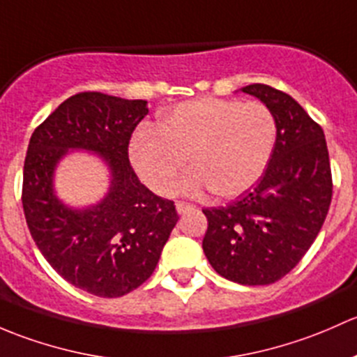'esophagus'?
Returning <instances> with one entry per match:
<instances>
[{"label": "esophagus", "instance_id": "1", "mask_svg": "<svg viewBox=\"0 0 357 357\" xmlns=\"http://www.w3.org/2000/svg\"><path fill=\"white\" fill-rule=\"evenodd\" d=\"M175 208H177L178 215H183V213H187V211H190V209H192V204L183 203V201H178V203L175 204Z\"/></svg>", "mask_w": 357, "mask_h": 357}]
</instances>
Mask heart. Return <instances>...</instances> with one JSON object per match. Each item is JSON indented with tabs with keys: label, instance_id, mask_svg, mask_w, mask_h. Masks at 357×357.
Listing matches in <instances>:
<instances>
[{
	"label": "heart",
	"instance_id": "heart-1",
	"mask_svg": "<svg viewBox=\"0 0 357 357\" xmlns=\"http://www.w3.org/2000/svg\"><path fill=\"white\" fill-rule=\"evenodd\" d=\"M275 139V116L261 102L197 99L163 113L158 128H139L128 158L142 182L163 196L174 190L189 156L194 170L180 192L211 189L218 197H235L263 175Z\"/></svg>",
	"mask_w": 357,
	"mask_h": 357
}]
</instances>
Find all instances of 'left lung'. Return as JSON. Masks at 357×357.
I'll return each mask as SVG.
<instances>
[{"instance_id": "obj_1", "label": "left lung", "mask_w": 357, "mask_h": 357, "mask_svg": "<svg viewBox=\"0 0 357 357\" xmlns=\"http://www.w3.org/2000/svg\"><path fill=\"white\" fill-rule=\"evenodd\" d=\"M241 91L273 113L275 148L256 185L234 203L203 209V251L227 280L268 285L299 263L321 230L332 201V172L325 134L296 99L264 84Z\"/></svg>"}]
</instances>
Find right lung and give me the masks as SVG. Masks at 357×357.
<instances>
[{
	"mask_svg": "<svg viewBox=\"0 0 357 357\" xmlns=\"http://www.w3.org/2000/svg\"><path fill=\"white\" fill-rule=\"evenodd\" d=\"M148 101L80 93L32 134L24 165L25 220L36 245L65 280L98 297H120L153 275L177 225L174 201L153 194L128 161V141ZM73 151L96 153L109 172L105 196L67 205L56 192L57 165Z\"/></svg>",
	"mask_w": 357,
	"mask_h": 357,
	"instance_id": "1",
	"label": "right lung"
}]
</instances>
